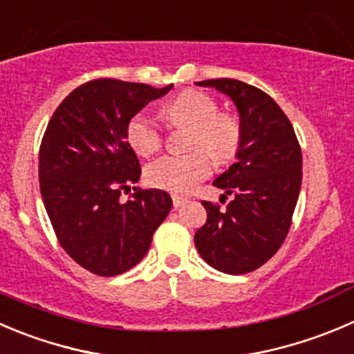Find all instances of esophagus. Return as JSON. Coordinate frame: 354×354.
<instances>
[{
  "label": "esophagus",
  "mask_w": 354,
  "mask_h": 354,
  "mask_svg": "<svg viewBox=\"0 0 354 354\" xmlns=\"http://www.w3.org/2000/svg\"><path fill=\"white\" fill-rule=\"evenodd\" d=\"M188 202V198H185V197H181V195H173V205H174V209H178V207H181V205H185Z\"/></svg>",
  "instance_id": "obj_1"
}]
</instances>
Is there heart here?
<instances>
[{"mask_svg": "<svg viewBox=\"0 0 354 354\" xmlns=\"http://www.w3.org/2000/svg\"><path fill=\"white\" fill-rule=\"evenodd\" d=\"M171 126L192 128L185 156H164L145 167V181L153 188L187 194L211 171V158L225 164L236 156L242 142V126L230 114H219V105L211 95L185 90L162 107ZM129 147L138 156L150 157L162 147V133L147 112L133 115L126 126ZM201 148V151H197ZM207 151L209 155L205 153Z\"/></svg>", "mask_w": 354, "mask_h": 354, "instance_id": "1", "label": "heart"}]
</instances>
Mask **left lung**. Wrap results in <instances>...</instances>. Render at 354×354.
<instances>
[{
  "instance_id": "8db88e82",
  "label": "left lung",
  "mask_w": 354,
  "mask_h": 354,
  "mask_svg": "<svg viewBox=\"0 0 354 354\" xmlns=\"http://www.w3.org/2000/svg\"><path fill=\"white\" fill-rule=\"evenodd\" d=\"M195 84L232 98L242 126L236 162L212 181L233 201L223 211L202 202L207 221L195 247L218 272L242 275L263 266L289 233L303 180L301 147L282 109L256 86L226 77Z\"/></svg>"
}]
</instances>
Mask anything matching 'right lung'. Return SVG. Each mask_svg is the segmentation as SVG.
Masks as SVG:
<instances>
[{
  "mask_svg": "<svg viewBox=\"0 0 354 354\" xmlns=\"http://www.w3.org/2000/svg\"><path fill=\"white\" fill-rule=\"evenodd\" d=\"M173 84L95 79L75 88L51 115L39 149V188L57 239L88 272L115 277L145 257L153 232L173 207L169 194L121 192L138 183V157L126 126Z\"/></svg>",
  "mask_w": 354,
  "mask_h": 354,
  "instance_id": "obj_1",
  "label": "right lung"
}]
</instances>
